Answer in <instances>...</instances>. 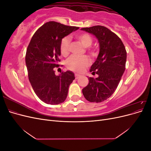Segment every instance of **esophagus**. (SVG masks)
<instances>
[{
    "label": "esophagus",
    "instance_id": "obj_1",
    "mask_svg": "<svg viewBox=\"0 0 151 151\" xmlns=\"http://www.w3.org/2000/svg\"><path fill=\"white\" fill-rule=\"evenodd\" d=\"M80 75H79V74H76L75 75V77H76V79H79V77H80Z\"/></svg>",
    "mask_w": 151,
    "mask_h": 151
}]
</instances>
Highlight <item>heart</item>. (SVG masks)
<instances>
[{"mask_svg": "<svg viewBox=\"0 0 151 151\" xmlns=\"http://www.w3.org/2000/svg\"><path fill=\"white\" fill-rule=\"evenodd\" d=\"M76 39L79 41L81 44L85 48L90 47L93 43V38L91 36L87 33H82L77 35L76 36ZM70 40L65 37L63 38L60 43V52L62 55L67 56L69 52ZM89 53L92 56H94L96 52L95 50H90ZM90 63L89 58L86 57H77L72 56L68 59L66 62V66L68 69L74 72H81L84 70L86 67H88Z\"/></svg>", "mask_w": 151, "mask_h": 151, "instance_id": "obj_1", "label": "heart"}]
</instances>
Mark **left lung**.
<instances>
[{
	"label": "left lung",
	"instance_id": "left-lung-1",
	"mask_svg": "<svg viewBox=\"0 0 151 151\" xmlns=\"http://www.w3.org/2000/svg\"><path fill=\"white\" fill-rule=\"evenodd\" d=\"M94 35L98 41L99 52L91 67L97 78L89 77V83L83 89L84 98L90 102L100 103L115 92L125 70L127 52L118 36L102 26L81 29Z\"/></svg>",
	"mask_w": 151,
	"mask_h": 151
}]
</instances>
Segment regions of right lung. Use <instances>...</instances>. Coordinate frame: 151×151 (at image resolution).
<instances>
[{
  "label": "right lung",
  "mask_w": 151,
  "mask_h": 151,
  "mask_svg": "<svg viewBox=\"0 0 151 151\" xmlns=\"http://www.w3.org/2000/svg\"><path fill=\"white\" fill-rule=\"evenodd\" d=\"M79 28L50 21L41 26L30 41L25 58L29 81L36 96L45 103L58 104L67 98L74 73L67 70L56 76L54 68L60 62L62 39Z\"/></svg>",
  "instance_id": "right-lung-1"
}]
</instances>
